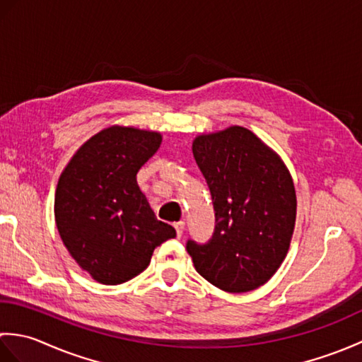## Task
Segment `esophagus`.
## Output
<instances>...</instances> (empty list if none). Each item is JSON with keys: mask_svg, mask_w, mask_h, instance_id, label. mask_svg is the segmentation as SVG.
<instances>
[{"mask_svg": "<svg viewBox=\"0 0 362 362\" xmlns=\"http://www.w3.org/2000/svg\"><path fill=\"white\" fill-rule=\"evenodd\" d=\"M174 228H175V232H177V238H180L183 235V228H185V222H183V221L175 222Z\"/></svg>", "mask_w": 362, "mask_h": 362, "instance_id": "1", "label": "esophagus"}]
</instances>
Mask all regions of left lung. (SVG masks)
Listing matches in <instances>:
<instances>
[{"instance_id": "1", "label": "left lung", "mask_w": 362, "mask_h": 362, "mask_svg": "<svg viewBox=\"0 0 362 362\" xmlns=\"http://www.w3.org/2000/svg\"><path fill=\"white\" fill-rule=\"evenodd\" d=\"M193 156L216 222L209 243H187L196 271L222 291L257 289L281 266L294 233L297 199L288 168L241 126L196 136Z\"/></svg>"}]
</instances>
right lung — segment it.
<instances>
[{"label": "right lung", "mask_w": 362, "mask_h": 362, "mask_svg": "<svg viewBox=\"0 0 362 362\" xmlns=\"http://www.w3.org/2000/svg\"><path fill=\"white\" fill-rule=\"evenodd\" d=\"M160 144L158 132L110 126L83 143L60 174L54 199L59 235L99 283L134 279L149 266L153 249L175 236L136 183Z\"/></svg>", "instance_id": "obj_1"}]
</instances>
